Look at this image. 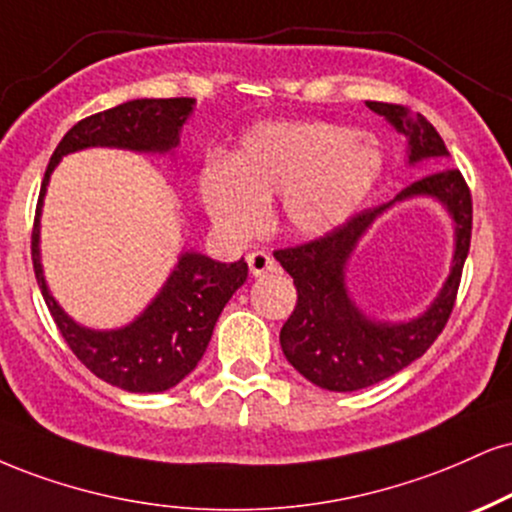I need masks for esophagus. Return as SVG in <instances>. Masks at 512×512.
Returning a JSON list of instances; mask_svg holds the SVG:
<instances>
[{
  "instance_id": "obj_1",
  "label": "esophagus",
  "mask_w": 512,
  "mask_h": 512,
  "mask_svg": "<svg viewBox=\"0 0 512 512\" xmlns=\"http://www.w3.org/2000/svg\"><path fill=\"white\" fill-rule=\"evenodd\" d=\"M248 267H250V274L252 276H264V274H269V272H276V260L272 255H269V252H264V250H255V252H250L248 255Z\"/></svg>"
}]
</instances>
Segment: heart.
Returning <instances> with one entry per match:
<instances>
[{"label": "heart", "instance_id": "1", "mask_svg": "<svg viewBox=\"0 0 512 512\" xmlns=\"http://www.w3.org/2000/svg\"><path fill=\"white\" fill-rule=\"evenodd\" d=\"M384 155L372 138L324 121L260 123L224 159H209L197 193L209 219L231 236L260 226L279 195L293 233L319 236L343 224L377 186Z\"/></svg>", "mask_w": 512, "mask_h": 512}]
</instances>
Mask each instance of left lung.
<instances>
[{
    "mask_svg": "<svg viewBox=\"0 0 512 512\" xmlns=\"http://www.w3.org/2000/svg\"><path fill=\"white\" fill-rule=\"evenodd\" d=\"M367 107L408 138L410 164L429 157H448L441 135L422 114H412L403 104L391 102H367ZM415 194L441 199L456 221L452 276L435 305L420 320L405 325L372 323L352 305L342 276L356 240L392 202L362 209L315 240L274 250V257L293 276L298 291L295 310L281 329V348L288 362L312 384L341 393L379 384L427 353L451 317L470 252V188L458 169H439L410 183L393 201Z\"/></svg>",
    "mask_w": 512,
    "mask_h": 512,
    "instance_id": "left-lung-1",
    "label": "left lung"
}]
</instances>
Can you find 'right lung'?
<instances>
[{
	"label": "right lung",
	"instance_id": "add662e5",
	"mask_svg": "<svg viewBox=\"0 0 512 512\" xmlns=\"http://www.w3.org/2000/svg\"><path fill=\"white\" fill-rule=\"evenodd\" d=\"M193 104V97L133 100L78 121L49 157L38 207H35L30 255L49 315L66 346L95 377L131 393L166 391L193 372L205 355L221 310L248 279V264L243 260L224 264L186 252L155 303L133 324L116 331L85 329L66 317V312L47 291L42 276L38 250L42 195L59 159L83 147H128L138 152L174 150L178 145V131L193 112Z\"/></svg>",
	"mask_w": 512,
	"mask_h": 512
}]
</instances>
